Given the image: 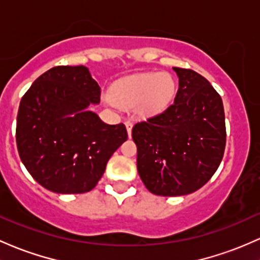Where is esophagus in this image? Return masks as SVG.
I'll use <instances>...</instances> for the list:
<instances>
[{
	"label": "esophagus",
	"mask_w": 260,
	"mask_h": 260,
	"mask_svg": "<svg viewBox=\"0 0 260 260\" xmlns=\"http://www.w3.org/2000/svg\"><path fill=\"white\" fill-rule=\"evenodd\" d=\"M125 128H127V133H128V137L132 136V127H133V123L131 121H125Z\"/></svg>",
	"instance_id": "esophagus-1"
}]
</instances>
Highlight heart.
I'll return each mask as SVG.
<instances>
[{"label":"heart","instance_id":"obj_1","mask_svg":"<svg viewBox=\"0 0 260 260\" xmlns=\"http://www.w3.org/2000/svg\"><path fill=\"white\" fill-rule=\"evenodd\" d=\"M174 92L175 82L170 75L142 73L117 82L112 91V101L123 108L137 106L143 116H154L169 106Z\"/></svg>","mask_w":260,"mask_h":260}]
</instances>
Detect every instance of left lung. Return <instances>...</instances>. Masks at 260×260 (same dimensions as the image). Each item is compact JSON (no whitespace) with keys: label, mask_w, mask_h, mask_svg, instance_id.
<instances>
[{"label":"left lung","mask_w":260,"mask_h":260,"mask_svg":"<svg viewBox=\"0 0 260 260\" xmlns=\"http://www.w3.org/2000/svg\"><path fill=\"white\" fill-rule=\"evenodd\" d=\"M173 69L179 76L174 104L132 129L139 176L159 196L187 195L204 186L226 147L221 96L196 71Z\"/></svg>","instance_id":"8db88e82"}]
</instances>
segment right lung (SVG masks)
Listing matches in <instances>:
<instances>
[{
    "mask_svg": "<svg viewBox=\"0 0 260 260\" xmlns=\"http://www.w3.org/2000/svg\"><path fill=\"white\" fill-rule=\"evenodd\" d=\"M101 88L87 68L55 67L42 74L19 104L16 142L25 169L56 193H84L96 186L108 159L128 135L87 107Z\"/></svg>",
    "mask_w": 260,
    "mask_h": 260,
    "instance_id": "1",
    "label": "right lung"
}]
</instances>
